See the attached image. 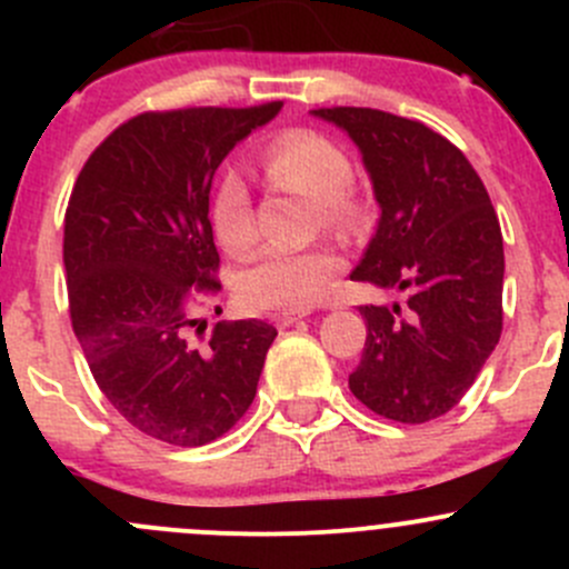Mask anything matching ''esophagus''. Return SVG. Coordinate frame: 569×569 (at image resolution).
Masks as SVG:
<instances>
[{
    "label": "esophagus",
    "instance_id": "esophagus-1",
    "mask_svg": "<svg viewBox=\"0 0 569 569\" xmlns=\"http://www.w3.org/2000/svg\"><path fill=\"white\" fill-rule=\"evenodd\" d=\"M306 317H308L306 311H283V313H278V317H274V321H278V327H289V325H295V321H300Z\"/></svg>",
    "mask_w": 569,
    "mask_h": 569
}]
</instances>
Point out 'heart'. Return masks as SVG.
I'll list each match as a JSON object with an SVG mask.
<instances>
[{
	"instance_id": "1",
	"label": "heart",
	"mask_w": 569,
	"mask_h": 569,
	"mask_svg": "<svg viewBox=\"0 0 569 569\" xmlns=\"http://www.w3.org/2000/svg\"><path fill=\"white\" fill-rule=\"evenodd\" d=\"M263 170L278 187L317 200L327 228L347 231L358 222L360 203L349 192L352 164L341 146L319 131L297 129L278 137L263 151ZM211 228L228 252H244L256 242V220L248 183L239 173L220 178L211 198ZM341 269L330 248H283L274 244L252 258L239 278V297L258 311H302L313 306L327 280Z\"/></svg>"
}]
</instances>
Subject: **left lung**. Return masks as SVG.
I'll return each mask as SVG.
<instances>
[{
    "mask_svg": "<svg viewBox=\"0 0 569 569\" xmlns=\"http://www.w3.org/2000/svg\"><path fill=\"white\" fill-rule=\"evenodd\" d=\"M363 153L380 222L349 278L405 291L360 306L366 347L349 391L399 423L446 416L501 338L503 237L485 183L443 134L369 107H321Z\"/></svg>",
    "mask_w": 569,
    "mask_h": 569,
    "instance_id": "8db88e82",
    "label": "left lung"
}]
</instances>
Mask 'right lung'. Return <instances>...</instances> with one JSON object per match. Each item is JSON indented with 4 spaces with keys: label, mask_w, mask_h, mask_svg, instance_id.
<instances>
[{
    "label": "right lung",
    "mask_w": 569,
    "mask_h": 569,
    "mask_svg": "<svg viewBox=\"0 0 569 569\" xmlns=\"http://www.w3.org/2000/svg\"><path fill=\"white\" fill-rule=\"evenodd\" d=\"M280 107L142 112L90 153L73 183L62 239L73 332L109 405L162 443L222 438L256 399L278 336L261 319L217 321L198 347L189 330L194 297L222 289L211 181Z\"/></svg>",
    "instance_id": "obj_1"
}]
</instances>
